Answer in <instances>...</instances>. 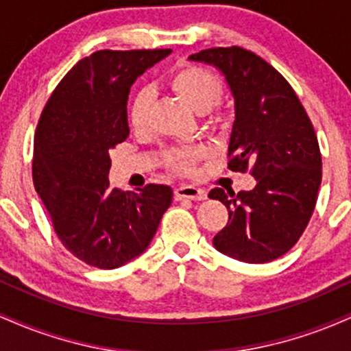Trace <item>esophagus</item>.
I'll use <instances>...</instances> for the list:
<instances>
[{
	"label": "esophagus",
	"instance_id": "1",
	"mask_svg": "<svg viewBox=\"0 0 351 351\" xmlns=\"http://www.w3.org/2000/svg\"><path fill=\"white\" fill-rule=\"evenodd\" d=\"M175 198L176 199H193V201H203L208 198L204 189L195 188V186H180L175 189Z\"/></svg>",
	"mask_w": 351,
	"mask_h": 351
}]
</instances>
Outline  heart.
<instances>
[{
	"instance_id": "b5f03b06",
	"label": "heart",
	"mask_w": 351,
	"mask_h": 351,
	"mask_svg": "<svg viewBox=\"0 0 351 351\" xmlns=\"http://www.w3.org/2000/svg\"><path fill=\"white\" fill-rule=\"evenodd\" d=\"M167 84L170 90L175 92L191 110H195L196 114L208 115L209 123L216 125L219 122V117L209 114V110L219 102L221 95H223V84L215 72L204 69L201 66L186 64V66H181L173 72ZM152 100V92L147 88L136 92L132 99L130 108H128V119H130L132 128L136 134H143L148 128ZM206 155L208 150L204 147L171 148L165 153V163L171 170L188 175L193 171L195 163L203 160Z\"/></svg>"
}]
</instances>
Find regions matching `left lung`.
<instances>
[{"instance_id": "obj_1", "label": "left lung", "mask_w": 351, "mask_h": 351, "mask_svg": "<svg viewBox=\"0 0 351 351\" xmlns=\"http://www.w3.org/2000/svg\"><path fill=\"white\" fill-rule=\"evenodd\" d=\"M189 60L216 67L226 80L234 99L228 168L256 178L251 191H209L229 211L213 244L241 263H271L299 241L315 208L322 183L315 130L287 80L254 52L215 47Z\"/></svg>"}]
</instances>
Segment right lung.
<instances>
[{"mask_svg": "<svg viewBox=\"0 0 351 351\" xmlns=\"http://www.w3.org/2000/svg\"><path fill=\"white\" fill-rule=\"evenodd\" d=\"M171 49L99 51L64 75L34 135L33 181L60 243L99 269L122 267L147 251L173 189L110 188V152L127 140V100L145 71Z\"/></svg>", "mask_w": 351, "mask_h": 351, "instance_id": "add662e5", "label": "right lung"}]
</instances>
